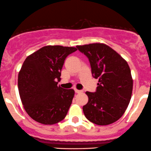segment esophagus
Instances as JSON below:
<instances>
[{"mask_svg":"<svg viewBox=\"0 0 151 151\" xmlns=\"http://www.w3.org/2000/svg\"><path fill=\"white\" fill-rule=\"evenodd\" d=\"M75 92L76 93H82L83 91H80V90H78L75 88Z\"/></svg>","mask_w":151,"mask_h":151,"instance_id":"1","label":"esophagus"}]
</instances>
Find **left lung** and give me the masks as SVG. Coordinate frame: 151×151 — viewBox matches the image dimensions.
I'll return each instance as SVG.
<instances>
[{"instance_id": "8db88e82", "label": "left lung", "mask_w": 151, "mask_h": 151, "mask_svg": "<svg viewBox=\"0 0 151 151\" xmlns=\"http://www.w3.org/2000/svg\"><path fill=\"white\" fill-rule=\"evenodd\" d=\"M88 58L92 75L98 78L95 93L87 92L88 102L83 107L88 121L106 126L118 121L128 108L133 78L128 63L116 50L103 43L77 45Z\"/></svg>"}]
</instances>
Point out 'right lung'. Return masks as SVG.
<instances>
[{
    "instance_id": "obj_1",
    "label": "right lung",
    "mask_w": 151,
    "mask_h": 151,
    "mask_svg": "<svg viewBox=\"0 0 151 151\" xmlns=\"http://www.w3.org/2000/svg\"><path fill=\"white\" fill-rule=\"evenodd\" d=\"M75 47L46 45L28 55L18 73V86L24 109L32 119L53 125L66 116L75 91L58 86L65 59Z\"/></svg>"
}]
</instances>
